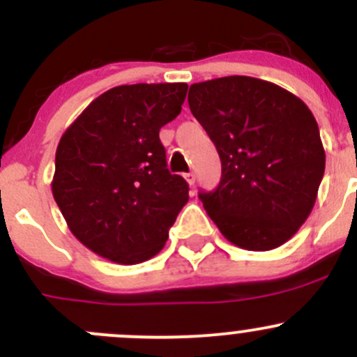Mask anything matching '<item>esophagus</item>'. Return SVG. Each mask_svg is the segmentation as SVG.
Instances as JSON below:
<instances>
[{
    "label": "esophagus",
    "instance_id": "esophagus-1",
    "mask_svg": "<svg viewBox=\"0 0 357 357\" xmlns=\"http://www.w3.org/2000/svg\"><path fill=\"white\" fill-rule=\"evenodd\" d=\"M185 179H186V181H188V185H190V186L195 185V174H193V172H186V174H185Z\"/></svg>",
    "mask_w": 357,
    "mask_h": 357
}]
</instances>
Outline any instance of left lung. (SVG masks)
<instances>
[{
  "instance_id": "8db88e82",
  "label": "left lung",
  "mask_w": 357,
  "mask_h": 357,
  "mask_svg": "<svg viewBox=\"0 0 357 357\" xmlns=\"http://www.w3.org/2000/svg\"><path fill=\"white\" fill-rule=\"evenodd\" d=\"M188 105L221 158V181L199 197L233 245H283L314 207L325 174L318 122L278 84L228 75L190 86Z\"/></svg>"
}]
</instances>
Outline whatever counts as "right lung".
Instances as JSON below:
<instances>
[{"label": "right lung", "instance_id": "1", "mask_svg": "<svg viewBox=\"0 0 357 357\" xmlns=\"http://www.w3.org/2000/svg\"><path fill=\"white\" fill-rule=\"evenodd\" d=\"M188 84H124L93 100L60 138L53 199L72 235L117 264L149 261L188 202L158 138L181 112Z\"/></svg>", "mask_w": 357, "mask_h": 357}]
</instances>
